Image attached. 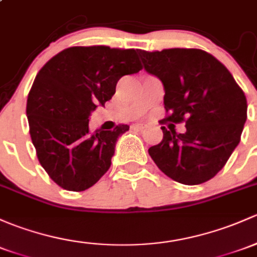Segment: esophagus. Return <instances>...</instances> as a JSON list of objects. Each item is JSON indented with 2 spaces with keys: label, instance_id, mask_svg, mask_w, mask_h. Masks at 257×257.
Listing matches in <instances>:
<instances>
[{
  "label": "esophagus",
  "instance_id": "1",
  "mask_svg": "<svg viewBox=\"0 0 257 257\" xmlns=\"http://www.w3.org/2000/svg\"><path fill=\"white\" fill-rule=\"evenodd\" d=\"M133 128L139 129V131H143V129H145V124H134Z\"/></svg>",
  "mask_w": 257,
  "mask_h": 257
}]
</instances>
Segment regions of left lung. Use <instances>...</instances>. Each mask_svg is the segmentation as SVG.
I'll list each match as a JSON object with an SVG mask.
<instances>
[{
	"mask_svg": "<svg viewBox=\"0 0 257 257\" xmlns=\"http://www.w3.org/2000/svg\"><path fill=\"white\" fill-rule=\"evenodd\" d=\"M144 67L164 85L163 120L186 123V132L161 126L164 138L149 155L166 176L199 185L220 171L237 147L247 103L228 69L201 49L174 48L139 51Z\"/></svg>",
	"mask_w": 257,
	"mask_h": 257,
	"instance_id": "left-lung-1",
	"label": "left lung"
}]
</instances>
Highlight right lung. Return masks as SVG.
Wrapping results in <instances>:
<instances>
[{
    "instance_id": "obj_1",
    "label": "right lung",
    "mask_w": 257,
    "mask_h": 257,
    "mask_svg": "<svg viewBox=\"0 0 257 257\" xmlns=\"http://www.w3.org/2000/svg\"><path fill=\"white\" fill-rule=\"evenodd\" d=\"M142 69L138 49L93 45L64 49L39 70L27 117L38 160L56 185L80 192L108 171L115 142L129 125L91 132L88 118L112 98L121 76Z\"/></svg>"
}]
</instances>
